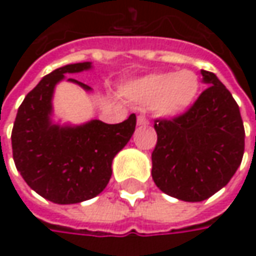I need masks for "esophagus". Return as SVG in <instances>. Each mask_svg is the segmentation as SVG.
<instances>
[{"instance_id": "34e87169", "label": "esophagus", "mask_w": 256, "mask_h": 256, "mask_svg": "<svg viewBox=\"0 0 256 256\" xmlns=\"http://www.w3.org/2000/svg\"><path fill=\"white\" fill-rule=\"evenodd\" d=\"M136 124H138V125H142V126H145V125H148V124H150V121H148V120H146L144 115H140V116L136 118Z\"/></svg>"}]
</instances>
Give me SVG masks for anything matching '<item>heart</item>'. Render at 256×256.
<instances>
[{
	"label": "heart",
	"mask_w": 256,
	"mask_h": 256,
	"mask_svg": "<svg viewBox=\"0 0 256 256\" xmlns=\"http://www.w3.org/2000/svg\"><path fill=\"white\" fill-rule=\"evenodd\" d=\"M201 92L200 76L191 70L176 72H154L124 85L121 94L126 100L161 118H174L190 111Z\"/></svg>",
	"instance_id": "heart-1"
}]
</instances>
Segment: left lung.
Instances as JSON below:
<instances>
[{
  "label": "left lung",
  "mask_w": 256,
  "mask_h": 256,
  "mask_svg": "<svg viewBox=\"0 0 256 256\" xmlns=\"http://www.w3.org/2000/svg\"><path fill=\"white\" fill-rule=\"evenodd\" d=\"M210 85L190 111L156 120L152 180L166 195L186 202L208 200L241 165L245 130L240 106L218 76L201 70Z\"/></svg>",
  "instance_id": "1"
}]
</instances>
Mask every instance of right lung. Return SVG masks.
<instances>
[{"label": "right lung", "instance_id": "right-lung-1", "mask_svg": "<svg viewBox=\"0 0 256 256\" xmlns=\"http://www.w3.org/2000/svg\"><path fill=\"white\" fill-rule=\"evenodd\" d=\"M92 68L91 62L61 66L45 75L18 108L11 134L15 166L31 190L61 205L91 200L105 190L112 160L131 140L136 116L120 124L91 120L81 125L52 121V96L65 74ZM85 91L92 88L68 78Z\"/></svg>", "mask_w": 256, "mask_h": 256}]
</instances>
